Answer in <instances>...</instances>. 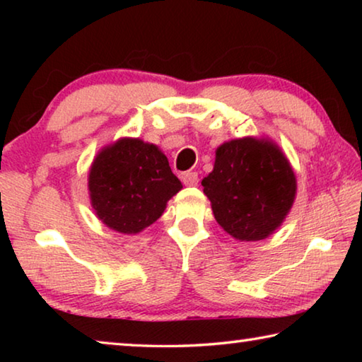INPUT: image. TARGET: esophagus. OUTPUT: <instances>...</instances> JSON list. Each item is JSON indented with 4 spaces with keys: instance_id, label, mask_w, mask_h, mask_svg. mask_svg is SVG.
<instances>
[{
    "instance_id": "obj_1",
    "label": "esophagus",
    "mask_w": 362,
    "mask_h": 362,
    "mask_svg": "<svg viewBox=\"0 0 362 362\" xmlns=\"http://www.w3.org/2000/svg\"><path fill=\"white\" fill-rule=\"evenodd\" d=\"M182 182H183V185H187V187L198 185V182H199L198 174H196V173H185V174H182Z\"/></svg>"
}]
</instances>
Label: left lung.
I'll use <instances>...</instances> for the list:
<instances>
[{
  "instance_id": "left-lung-1",
  "label": "left lung",
  "mask_w": 362,
  "mask_h": 362,
  "mask_svg": "<svg viewBox=\"0 0 362 362\" xmlns=\"http://www.w3.org/2000/svg\"><path fill=\"white\" fill-rule=\"evenodd\" d=\"M201 185L217 223L238 241H260L291 212L297 179L289 159L268 137H243L216 150L212 173Z\"/></svg>"
}]
</instances>
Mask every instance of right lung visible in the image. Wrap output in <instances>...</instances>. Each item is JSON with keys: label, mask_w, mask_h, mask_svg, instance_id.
I'll use <instances>...</instances> for the list:
<instances>
[{"label": "right lung", "mask_w": 362, "mask_h": 362, "mask_svg": "<svg viewBox=\"0 0 362 362\" xmlns=\"http://www.w3.org/2000/svg\"><path fill=\"white\" fill-rule=\"evenodd\" d=\"M182 188L161 148L136 137L103 146L88 175L95 216L122 235H137L155 223Z\"/></svg>", "instance_id": "add662e5"}]
</instances>
